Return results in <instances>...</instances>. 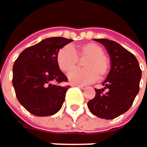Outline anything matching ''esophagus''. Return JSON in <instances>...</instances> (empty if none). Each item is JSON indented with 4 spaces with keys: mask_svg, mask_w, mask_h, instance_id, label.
<instances>
[{
    "mask_svg": "<svg viewBox=\"0 0 147 147\" xmlns=\"http://www.w3.org/2000/svg\"><path fill=\"white\" fill-rule=\"evenodd\" d=\"M74 86H77L78 88H80V89H82V90H85V89H86V86H85V85H82V84H75Z\"/></svg>",
    "mask_w": 147,
    "mask_h": 147,
    "instance_id": "obj_1",
    "label": "esophagus"
}]
</instances>
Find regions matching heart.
<instances>
[{"instance_id": "heart-1", "label": "heart", "mask_w": 147, "mask_h": 147, "mask_svg": "<svg viewBox=\"0 0 147 147\" xmlns=\"http://www.w3.org/2000/svg\"><path fill=\"white\" fill-rule=\"evenodd\" d=\"M85 59L83 69H76L68 75V79L74 84L91 83L98 79H104L109 73L110 61L105 56L101 46L88 42L76 48L65 46L57 53V64L62 72L69 73L76 67L79 59Z\"/></svg>"}]
</instances>
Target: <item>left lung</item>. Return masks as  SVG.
I'll list each match as a JSON object with an SVG mask.
<instances>
[{"instance_id":"8db88e82","label":"left lung","mask_w":147,"mask_h":147,"mask_svg":"<svg viewBox=\"0 0 147 147\" xmlns=\"http://www.w3.org/2000/svg\"><path fill=\"white\" fill-rule=\"evenodd\" d=\"M95 40L107 49L112 66L104 89H95L96 96L88 102V107L96 116L112 120L130 108L139 91L141 69L136 57L119 43L107 39Z\"/></svg>"}]
</instances>
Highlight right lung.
<instances>
[{
  "mask_svg": "<svg viewBox=\"0 0 147 147\" xmlns=\"http://www.w3.org/2000/svg\"><path fill=\"white\" fill-rule=\"evenodd\" d=\"M72 39L50 37L24 49L13 65L12 84L19 103L36 116H49L60 110L69 85L57 64L59 49Z\"/></svg>",
  "mask_w": 147,
  "mask_h": 147,
  "instance_id": "right-lung-1",
  "label": "right lung"
}]
</instances>
